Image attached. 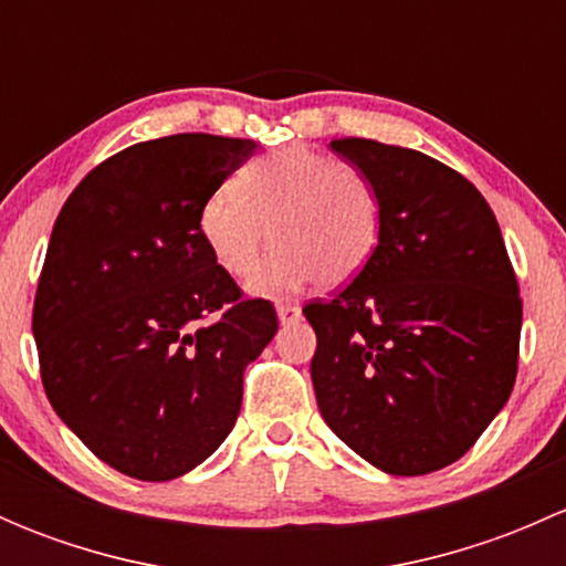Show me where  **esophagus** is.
I'll return each instance as SVG.
<instances>
[{"label":"esophagus","mask_w":566,"mask_h":566,"mask_svg":"<svg viewBox=\"0 0 566 566\" xmlns=\"http://www.w3.org/2000/svg\"><path fill=\"white\" fill-rule=\"evenodd\" d=\"M276 312L282 323H295V319H301V306L293 304V301H279Z\"/></svg>","instance_id":"obj_1"}]
</instances>
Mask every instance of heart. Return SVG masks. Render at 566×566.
Returning <instances> with one entry per match:
<instances>
[{
  "mask_svg": "<svg viewBox=\"0 0 566 566\" xmlns=\"http://www.w3.org/2000/svg\"><path fill=\"white\" fill-rule=\"evenodd\" d=\"M268 230L276 249L251 276L254 293H293L310 282L339 287L378 251L384 202L358 167L293 145L243 164L199 208L205 247L235 279L256 265Z\"/></svg>",
  "mask_w": 566,
  "mask_h": 566,
  "instance_id": "obj_1",
  "label": "heart"
}]
</instances>
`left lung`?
<instances>
[{
	"instance_id": "obj_1",
	"label": "left lung",
	"mask_w": 566,
	"mask_h": 566,
	"mask_svg": "<svg viewBox=\"0 0 566 566\" xmlns=\"http://www.w3.org/2000/svg\"><path fill=\"white\" fill-rule=\"evenodd\" d=\"M375 182L384 230L369 265L304 315L319 413L394 476L460 460L510 399L523 298L499 221L471 180L408 147L334 139Z\"/></svg>"
}]
</instances>
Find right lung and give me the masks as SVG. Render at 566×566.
<instances>
[{"label": "right lung", "mask_w": 566, "mask_h": 566, "mask_svg": "<svg viewBox=\"0 0 566 566\" xmlns=\"http://www.w3.org/2000/svg\"><path fill=\"white\" fill-rule=\"evenodd\" d=\"M251 139L175 134L106 158L56 216L32 334L45 397L125 476L167 482L235 427L276 310L247 298L199 235V208Z\"/></svg>", "instance_id": "right-lung-1"}]
</instances>
